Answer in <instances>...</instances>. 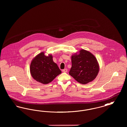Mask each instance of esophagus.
<instances>
[{
	"label": "esophagus",
	"instance_id": "1",
	"mask_svg": "<svg viewBox=\"0 0 127 127\" xmlns=\"http://www.w3.org/2000/svg\"><path fill=\"white\" fill-rule=\"evenodd\" d=\"M62 71H63V72H67V70L66 68H65V69H64L62 70Z\"/></svg>",
	"mask_w": 127,
	"mask_h": 127
}]
</instances>
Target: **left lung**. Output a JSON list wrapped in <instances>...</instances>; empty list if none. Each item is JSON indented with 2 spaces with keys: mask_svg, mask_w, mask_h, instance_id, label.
Listing matches in <instances>:
<instances>
[{
  "mask_svg": "<svg viewBox=\"0 0 127 127\" xmlns=\"http://www.w3.org/2000/svg\"><path fill=\"white\" fill-rule=\"evenodd\" d=\"M78 53V52H77ZM69 75L80 84H86L96 78L99 70L97 59L90 51L81 49L71 56Z\"/></svg>",
  "mask_w": 127,
  "mask_h": 127,
  "instance_id": "left-lung-1",
  "label": "left lung"
}]
</instances>
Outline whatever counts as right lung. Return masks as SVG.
Returning a JSON list of instances; mask_svg holds the SVG:
<instances>
[{
    "mask_svg": "<svg viewBox=\"0 0 127 127\" xmlns=\"http://www.w3.org/2000/svg\"><path fill=\"white\" fill-rule=\"evenodd\" d=\"M30 72L32 78L36 81L47 84L61 74V71L53 61L52 55L45 56L42 52L31 61Z\"/></svg>",
    "mask_w": 127,
    "mask_h": 127,
    "instance_id": "obj_1",
    "label": "right lung"
}]
</instances>
